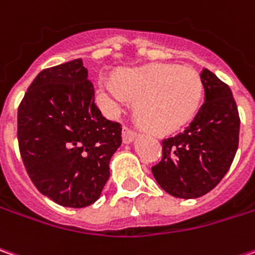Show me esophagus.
I'll list each match as a JSON object with an SVG mask.
<instances>
[{
  "label": "esophagus",
  "instance_id": "34e87169",
  "mask_svg": "<svg viewBox=\"0 0 255 255\" xmlns=\"http://www.w3.org/2000/svg\"><path fill=\"white\" fill-rule=\"evenodd\" d=\"M136 132H134L132 129H129L128 127L123 128V142L124 144H131L135 139Z\"/></svg>",
  "mask_w": 255,
  "mask_h": 255
}]
</instances>
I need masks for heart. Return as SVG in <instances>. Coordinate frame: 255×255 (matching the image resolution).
Instances as JSON below:
<instances>
[{"mask_svg":"<svg viewBox=\"0 0 255 255\" xmlns=\"http://www.w3.org/2000/svg\"><path fill=\"white\" fill-rule=\"evenodd\" d=\"M101 92L114 110L128 99L136 100V111L159 134H171L186 126L199 110L203 84L196 70L173 63H152L128 69L116 83L101 80Z\"/></svg>","mask_w":255,"mask_h":255,"instance_id":"obj_1","label":"heart"}]
</instances>
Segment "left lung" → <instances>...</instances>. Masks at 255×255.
Instances as JSON below:
<instances>
[{
  "label": "left lung",
  "mask_w": 255,
  "mask_h": 255,
  "mask_svg": "<svg viewBox=\"0 0 255 255\" xmlns=\"http://www.w3.org/2000/svg\"><path fill=\"white\" fill-rule=\"evenodd\" d=\"M205 103L178 135L162 141V159L152 166L155 180L169 195H206L230 169L239 148L240 117L230 87L215 73H200Z\"/></svg>",
  "instance_id": "1"
}]
</instances>
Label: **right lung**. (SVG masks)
<instances>
[{"label": "right lung", "instance_id": "right-lung-1", "mask_svg": "<svg viewBox=\"0 0 255 255\" xmlns=\"http://www.w3.org/2000/svg\"><path fill=\"white\" fill-rule=\"evenodd\" d=\"M82 59L42 70L18 109L23 165L42 195L65 207H86L110 178L121 126L103 117Z\"/></svg>", "mask_w": 255, "mask_h": 255}]
</instances>
